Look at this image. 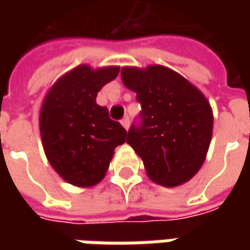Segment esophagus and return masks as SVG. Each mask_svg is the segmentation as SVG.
<instances>
[{
	"instance_id": "esophagus-1",
	"label": "esophagus",
	"mask_w": 250,
	"mask_h": 250,
	"mask_svg": "<svg viewBox=\"0 0 250 250\" xmlns=\"http://www.w3.org/2000/svg\"><path fill=\"white\" fill-rule=\"evenodd\" d=\"M120 125H123L125 130H128V127H130V118H128V116H125L123 119L120 120Z\"/></svg>"
}]
</instances>
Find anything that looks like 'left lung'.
<instances>
[{"label": "left lung", "mask_w": 250, "mask_h": 250, "mask_svg": "<svg viewBox=\"0 0 250 250\" xmlns=\"http://www.w3.org/2000/svg\"><path fill=\"white\" fill-rule=\"evenodd\" d=\"M122 82L142 104V125L127 143L142 158L147 177L165 188L186 184L202 167L213 135L209 100L167 66H123Z\"/></svg>", "instance_id": "1"}]
</instances>
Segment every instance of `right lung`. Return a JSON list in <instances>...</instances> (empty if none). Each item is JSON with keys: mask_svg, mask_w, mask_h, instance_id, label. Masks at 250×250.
Segmentation results:
<instances>
[{"mask_svg": "<svg viewBox=\"0 0 250 250\" xmlns=\"http://www.w3.org/2000/svg\"><path fill=\"white\" fill-rule=\"evenodd\" d=\"M119 66H75L52 85L39 116L41 143L48 162L65 182L77 188L98 185L115 148L127 139L108 109L96 104L98 92L119 73Z\"/></svg>", "mask_w": 250, "mask_h": 250, "instance_id": "right-lung-1", "label": "right lung"}]
</instances>
